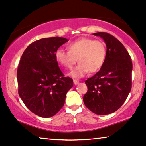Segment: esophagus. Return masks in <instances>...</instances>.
<instances>
[{"instance_id": "obj_1", "label": "esophagus", "mask_w": 146, "mask_h": 146, "mask_svg": "<svg viewBox=\"0 0 146 146\" xmlns=\"http://www.w3.org/2000/svg\"><path fill=\"white\" fill-rule=\"evenodd\" d=\"M73 83H74L75 85H77L79 84V81L75 80V79H74V80H73Z\"/></svg>"}]
</instances>
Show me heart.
<instances>
[{
  "instance_id": "obj_1",
  "label": "heart",
  "mask_w": 146,
  "mask_h": 146,
  "mask_svg": "<svg viewBox=\"0 0 146 146\" xmlns=\"http://www.w3.org/2000/svg\"><path fill=\"white\" fill-rule=\"evenodd\" d=\"M68 51L58 49L55 52L57 61L67 69H71L76 63L78 65L70 73L75 78H80L88 72L98 71L106 60V47L104 42L92 38H82L72 42L67 46Z\"/></svg>"
}]
</instances>
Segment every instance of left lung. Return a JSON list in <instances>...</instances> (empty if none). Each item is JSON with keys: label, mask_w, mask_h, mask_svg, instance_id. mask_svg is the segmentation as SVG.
<instances>
[{"label": "left lung", "mask_w": 146, "mask_h": 146, "mask_svg": "<svg viewBox=\"0 0 146 146\" xmlns=\"http://www.w3.org/2000/svg\"><path fill=\"white\" fill-rule=\"evenodd\" d=\"M104 40L106 57L104 65L85 82L88 92L84 96L87 108L99 115L117 111L131 90V58L121 42L106 32L93 34Z\"/></svg>", "instance_id": "8db88e82"}]
</instances>
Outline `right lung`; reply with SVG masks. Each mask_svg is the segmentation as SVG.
I'll list each match as a JSON object with an SVG mask.
<instances>
[{
	"label": "right lung",
	"instance_id": "1",
	"mask_svg": "<svg viewBox=\"0 0 146 146\" xmlns=\"http://www.w3.org/2000/svg\"><path fill=\"white\" fill-rule=\"evenodd\" d=\"M67 42L60 37L42 38L29 44L21 56L17 71L18 93L27 108L39 117L55 115L73 86L55 58L56 51Z\"/></svg>",
	"mask_w": 146,
	"mask_h": 146
}]
</instances>
